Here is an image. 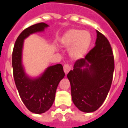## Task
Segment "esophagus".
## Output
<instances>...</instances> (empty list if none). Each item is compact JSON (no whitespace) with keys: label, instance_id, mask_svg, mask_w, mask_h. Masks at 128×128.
Returning <instances> with one entry per match:
<instances>
[{"label":"esophagus","instance_id":"34e87169","mask_svg":"<svg viewBox=\"0 0 128 128\" xmlns=\"http://www.w3.org/2000/svg\"><path fill=\"white\" fill-rule=\"evenodd\" d=\"M63 69H64V72H65V74H67L69 72V71L71 70V66L68 64H65L63 66Z\"/></svg>","mask_w":128,"mask_h":128}]
</instances>
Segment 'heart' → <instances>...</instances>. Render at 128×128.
Instances as JSON below:
<instances>
[{
  "instance_id": "heart-1",
  "label": "heart",
  "mask_w": 128,
  "mask_h": 128,
  "mask_svg": "<svg viewBox=\"0 0 128 128\" xmlns=\"http://www.w3.org/2000/svg\"><path fill=\"white\" fill-rule=\"evenodd\" d=\"M93 42L91 32L79 28H71L62 35L59 42L65 48H69V55L73 59L84 58L88 53Z\"/></svg>"
}]
</instances>
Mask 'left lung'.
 Masks as SVG:
<instances>
[{
	"label": "left lung",
	"mask_w": 128,
	"mask_h": 128,
	"mask_svg": "<svg viewBox=\"0 0 128 128\" xmlns=\"http://www.w3.org/2000/svg\"><path fill=\"white\" fill-rule=\"evenodd\" d=\"M96 46L84 59H79L67 74L72 101L83 112L91 113L100 108L110 90L114 71V59L106 36L96 30Z\"/></svg>",
	"instance_id": "8db88e82"
}]
</instances>
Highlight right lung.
Wrapping results in <instances>:
<instances>
[{"instance_id":"obj_1","label":"right lung","mask_w":128,"mask_h":128,"mask_svg":"<svg viewBox=\"0 0 128 128\" xmlns=\"http://www.w3.org/2000/svg\"><path fill=\"white\" fill-rule=\"evenodd\" d=\"M48 26L46 23L40 22L24 29L16 40L12 56L14 80L20 97L28 110L36 114L50 108L57 86L65 77L61 64L49 66L36 78L28 76L22 65L24 40L33 33L44 31Z\"/></svg>"}]
</instances>
